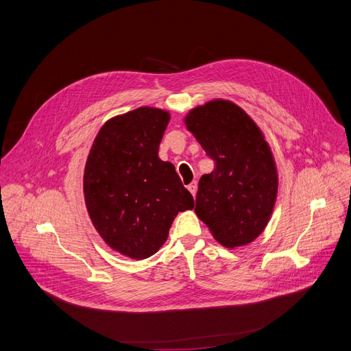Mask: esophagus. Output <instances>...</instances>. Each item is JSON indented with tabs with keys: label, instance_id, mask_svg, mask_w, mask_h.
Instances as JSON below:
<instances>
[{
	"label": "esophagus",
	"instance_id": "obj_1",
	"mask_svg": "<svg viewBox=\"0 0 351 351\" xmlns=\"http://www.w3.org/2000/svg\"><path fill=\"white\" fill-rule=\"evenodd\" d=\"M187 190L193 194V197L195 195V191H197V182H191L189 186H187Z\"/></svg>",
	"mask_w": 351,
	"mask_h": 351
}]
</instances>
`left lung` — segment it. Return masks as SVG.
Returning a JSON list of instances; mask_svg holds the SVG:
<instances>
[{"label":"left lung","mask_w":351,"mask_h":351,"mask_svg":"<svg viewBox=\"0 0 351 351\" xmlns=\"http://www.w3.org/2000/svg\"><path fill=\"white\" fill-rule=\"evenodd\" d=\"M184 122L215 162L198 182L197 217L225 247L252 243L265 229L278 193L276 167L263 132L226 99L191 110Z\"/></svg>","instance_id":"obj_1"}]
</instances>
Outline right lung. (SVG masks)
<instances>
[{
    "instance_id": "right-lung-1",
    "label": "right lung",
    "mask_w": 351,
    "mask_h": 351,
    "mask_svg": "<svg viewBox=\"0 0 351 351\" xmlns=\"http://www.w3.org/2000/svg\"><path fill=\"white\" fill-rule=\"evenodd\" d=\"M167 111L140 107L99 129L87 157L83 191L90 219L117 252L133 260L156 254L178 213L194 207L175 167L158 147Z\"/></svg>"
}]
</instances>
